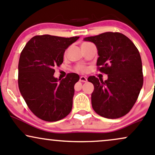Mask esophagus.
<instances>
[{
	"instance_id": "esophagus-1",
	"label": "esophagus",
	"mask_w": 155,
	"mask_h": 155,
	"mask_svg": "<svg viewBox=\"0 0 155 155\" xmlns=\"http://www.w3.org/2000/svg\"><path fill=\"white\" fill-rule=\"evenodd\" d=\"M79 81H81V82H86L87 81V79L85 76H81L80 79H79Z\"/></svg>"
}]
</instances>
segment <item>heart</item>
Returning <instances> with one entry per match:
<instances>
[{"instance_id": "b5f03b06", "label": "heart", "mask_w": 155, "mask_h": 155, "mask_svg": "<svg viewBox=\"0 0 155 155\" xmlns=\"http://www.w3.org/2000/svg\"><path fill=\"white\" fill-rule=\"evenodd\" d=\"M87 67H86L84 64H78L75 67V71L79 73H84L87 71Z\"/></svg>"}]
</instances>
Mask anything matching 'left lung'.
Returning <instances> with one entry per match:
<instances>
[{
  "label": "left lung",
  "instance_id": "obj_1",
  "mask_svg": "<svg viewBox=\"0 0 155 155\" xmlns=\"http://www.w3.org/2000/svg\"><path fill=\"white\" fill-rule=\"evenodd\" d=\"M93 42L99 57L97 69L107 74L104 81L89 76L94 91L91 103L97 114L107 118H118L127 115L134 106L143 84L142 62L135 44L119 32H105L84 38Z\"/></svg>",
  "mask_w": 155,
  "mask_h": 155
}]
</instances>
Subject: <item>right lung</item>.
Returning a JSON list of instances; mask_svg holds the SVG:
<instances>
[{
  "mask_svg": "<svg viewBox=\"0 0 155 155\" xmlns=\"http://www.w3.org/2000/svg\"><path fill=\"white\" fill-rule=\"evenodd\" d=\"M79 38L37 35L21 51L18 87L28 107L37 118L57 121L71 113L74 85L79 76L70 73L59 81L54 77V67L62 64L65 49Z\"/></svg>",
  "mask_w": 155,
  "mask_h": 155,
  "instance_id": "1",
  "label": "right lung"
}]
</instances>
